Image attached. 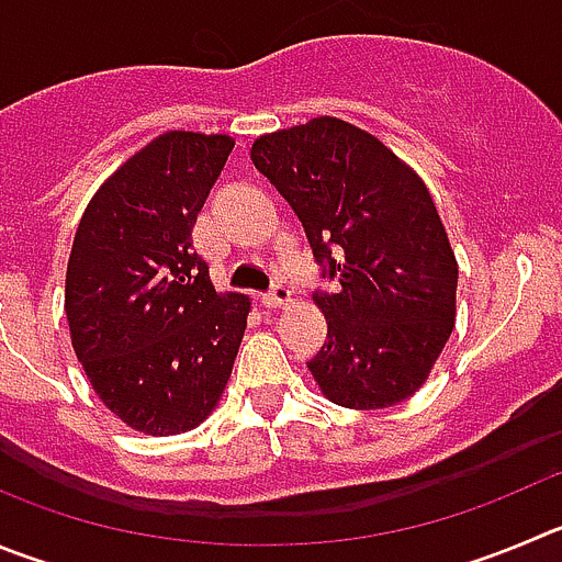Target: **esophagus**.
Listing matches in <instances>:
<instances>
[{
    "label": "esophagus",
    "mask_w": 562,
    "mask_h": 562,
    "mask_svg": "<svg viewBox=\"0 0 562 562\" xmlns=\"http://www.w3.org/2000/svg\"><path fill=\"white\" fill-rule=\"evenodd\" d=\"M263 305L271 311H280V307L291 305V291L285 285H274L269 293H263Z\"/></svg>",
    "instance_id": "esophagus-1"
}]
</instances>
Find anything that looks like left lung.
<instances>
[{"label":"left lung","mask_w":562,"mask_h":562,"mask_svg":"<svg viewBox=\"0 0 562 562\" xmlns=\"http://www.w3.org/2000/svg\"><path fill=\"white\" fill-rule=\"evenodd\" d=\"M249 155L338 282V293L313 296L327 318L307 363L318 391L349 411L411 400L458 316V260L424 180L333 115L260 135Z\"/></svg>","instance_id":"1"}]
</instances>
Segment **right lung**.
<instances>
[{
  "instance_id": "add662e5",
  "label": "right lung",
  "mask_w": 562,
  "mask_h": 562,
  "mask_svg": "<svg viewBox=\"0 0 562 562\" xmlns=\"http://www.w3.org/2000/svg\"><path fill=\"white\" fill-rule=\"evenodd\" d=\"M235 140L169 130L88 202L66 269L71 346L102 405L144 435L218 407L251 299L218 293L191 229Z\"/></svg>"
}]
</instances>
